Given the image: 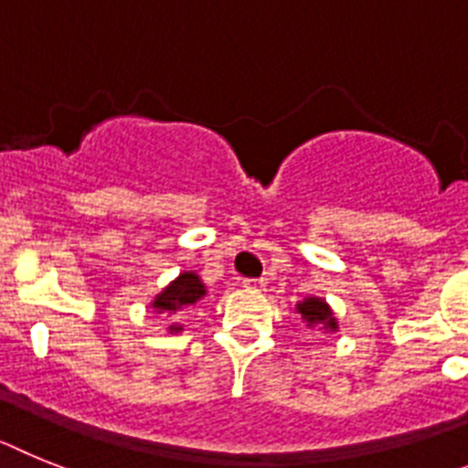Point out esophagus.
<instances>
[{
  "label": "esophagus",
  "mask_w": 468,
  "mask_h": 468,
  "mask_svg": "<svg viewBox=\"0 0 468 468\" xmlns=\"http://www.w3.org/2000/svg\"><path fill=\"white\" fill-rule=\"evenodd\" d=\"M245 282V287H250V290H263L266 287V278H250V280H242Z\"/></svg>",
  "instance_id": "1"
}]
</instances>
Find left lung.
<instances>
[{
  "instance_id": "8db88e82",
  "label": "left lung",
  "mask_w": 468,
  "mask_h": 468,
  "mask_svg": "<svg viewBox=\"0 0 468 468\" xmlns=\"http://www.w3.org/2000/svg\"><path fill=\"white\" fill-rule=\"evenodd\" d=\"M296 313L302 315V323L308 330L320 332V335H335L339 332V320H336L335 311L323 296H306L296 303Z\"/></svg>"
}]
</instances>
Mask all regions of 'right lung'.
<instances>
[{"label": "right lung", "instance_id": "right-lung-1", "mask_svg": "<svg viewBox=\"0 0 468 468\" xmlns=\"http://www.w3.org/2000/svg\"><path fill=\"white\" fill-rule=\"evenodd\" d=\"M205 296L207 287L200 275L195 273V271H184V273H178L172 282L166 284L160 294H155V299L150 302V308L169 323L166 324L169 335H178V332H184V324L176 320L178 313L195 306Z\"/></svg>", "mask_w": 468, "mask_h": 468}]
</instances>
